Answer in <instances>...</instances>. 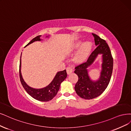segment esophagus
<instances>
[{
	"mask_svg": "<svg viewBox=\"0 0 131 131\" xmlns=\"http://www.w3.org/2000/svg\"><path fill=\"white\" fill-rule=\"evenodd\" d=\"M66 70H67V73L68 75L70 74L71 73H72V72H73V68H72L70 67H67Z\"/></svg>",
	"mask_w": 131,
	"mask_h": 131,
	"instance_id": "1",
	"label": "esophagus"
}]
</instances>
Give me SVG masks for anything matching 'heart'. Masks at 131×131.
Wrapping results in <instances>:
<instances>
[{
  "label": "heart",
  "instance_id": "obj_1",
  "mask_svg": "<svg viewBox=\"0 0 131 131\" xmlns=\"http://www.w3.org/2000/svg\"><path fill=\"white\" fill-rule=\"evenodd\" d=\"M92 49V44L90 42H84L82 40L76 42L68 49V53H73L79 50L76 53L73 60L76 63H81L83 62L89 55Z\"/></svg>",
  "mask_w": 131,
  "mask_h": 131
}]
</instances>
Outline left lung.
Masks as SVG:
<instances>
[{
  "label": "left lung",
  "instance_id": "8db88e82",
  "mask_svg": "<svg viewBox=\"0 0 131 131\" xmlns=\"http://www.w3.org/2000/svg\"><path fill=\"white\" fill-rule=\"evenodd\" d=\"M92 35L97 47L87 61L76 66L74 71L79 78L75 86V92L81 98L87 100L95 98L105 91L110 83L113 67V60L107 43L96 34ZM100 54L102 56V63L100 76L98 79L94 80L90 77L88 68Z\"/></svg>",
  "mask_w": 131,
  "mask_h": 131
}]
</instances>
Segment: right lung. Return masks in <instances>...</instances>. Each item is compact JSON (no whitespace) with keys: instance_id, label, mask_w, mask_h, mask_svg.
<instances>
[{"instance_id":"obj_1","label":"right lung","mask_w":131,"mask_h":131,"mask_svg":"<svg viewBox=\"0 0 131 131\" xmlns=\"http://www.w3.org/2000/svg\"><path fill=\"white\" fill-rule=\"evenodd\" d=\"M41 36H38L35 38H33L31 41L25 47L29 46V44L32 43L36 41H41L43 40L40 38ZM50 36H47L46 38H49ZM21 56L20 60V65H19V76L20 80L23 87L24 88L26 92L28 93L30 95L34 98L35 99L40 101H49L55 97L57 94L58 91H59L61 83L63 81L67 78V74L66 70H64L60 71H58L52 81L49 83L47 86L42 88H34L31 87L27 84L23 78V76L21 73Z\"/></svg>"}]
</instances>
